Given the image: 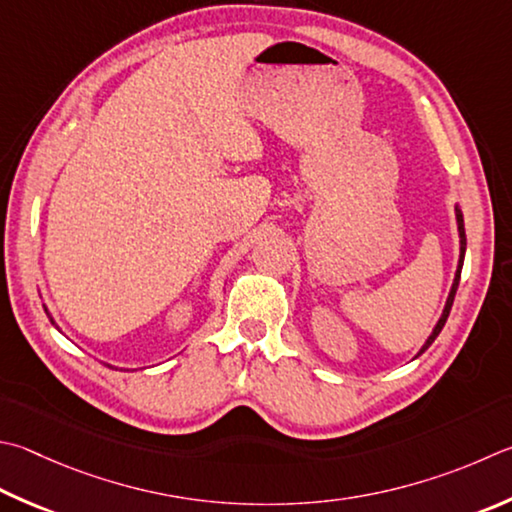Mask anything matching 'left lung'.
<instances>
[{
    "label": "left lung",
    "instance_id": "obj_1",
    "mask_svg": "<svg viewBox=\"0 0 512 512\" xmlns=\"http://www.w3.org/2000/svg\"><path fill=\"white\" fill-rule=\"evenodd\" d=\"M454 212H457V226H459V244H461V253H459V266H457V273H454V282H452V288H450V295H448V302H445V309H443V313H441V318H439V322H436V327L432 329V333H430V338L425 340V345L421 347V351H418V356H421V353L432 345V342L436 340V336H439L441 333V329L445 327V320H448V315H450V309H452V302H454V295H457V288H459V280H461V268H463V257H466V228H463V215H461V210H459V206L454 208Z\"/></svg>",
    "mask_w": 512,
    "mask_h": 512
}]
</instances>
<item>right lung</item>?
Here are the masks:
<instances>
[{"label":"right lung","instance_id":"add662e5","mask_svg":"<svg viewBox=\"0 0 512 512\" xmlns=\"http://www.w3.org/2000/svg\"><path fill=\"white\" fill-rule=\"evenodd\" d=\"M44 311H46V315H49V309H44ZM49 320H51V324H55V320L51 318V315H49Z\"/></svg>","mask_w":512,"mask_h":512}]
</instances>
